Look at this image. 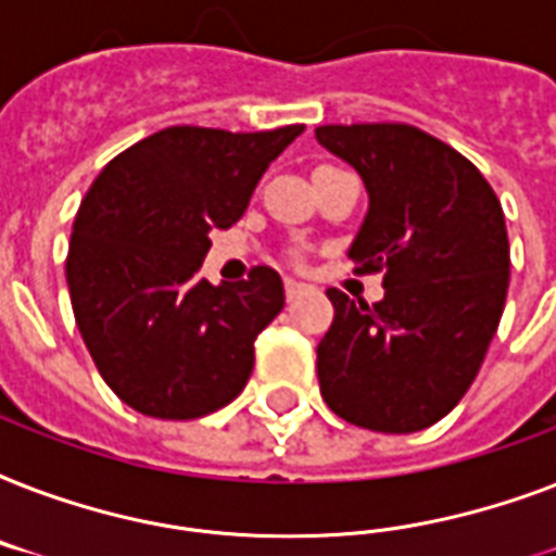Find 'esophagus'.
<instances>
[{
  "instance_id": "esophagus-1",
  "label": "esophagus",
  "mask_w": 556,
  "mask_h": 556,
  "mask_svg": "<svg viewBox=\"0 0 556 556\" xmlns=\"http://www.w3.org/2000/svg\"><path fill=\"white\" fill-rule=\"evenodd\" d=\"M303 291H305V282H296V279H286L288 300H294V296H300Z\"/></svg>"
}]
</instances>
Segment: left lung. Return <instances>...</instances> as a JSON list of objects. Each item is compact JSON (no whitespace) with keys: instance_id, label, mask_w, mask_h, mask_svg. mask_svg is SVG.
Here are the masks:
<instances>
[{"instance_id":"1","label":"left lung","mask_w":556,"mask_h":556,"mask_svg":"<svg viewBox=\"0 0 556 556\" xmlns=\"http://www.w3.org/2000/svg\"><path fill=\"white\" fill-rule=\"evenodd\" d=\"M314 135L369 195L349 260L383 270L375 305L329 288L334 320L317 346L323 401L366 430L418 432L462 401L500 326L510 270L502 204L465 155L415 126Z\"/></svg>"}]
</instances>
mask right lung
<instances>
[{"instance_id": "obj_1", "label": "right lung", "mask_w": 556, "mask_h": 556, "mask_svg": "<svg viewBox=\"0 0 556 556\" xmlns=\"http://www.w3.org/2000/svg\"><path fill=\"white\" fill-rule=\"evenodd\" d=\"M169 126L109 161L74 218L65 282L91 361L152 418L216 413L244 389L253 340L286 305L274 268L201 277L210 230L236 225L268 164L303 132Z\"/></svg>"}]
</instances>
